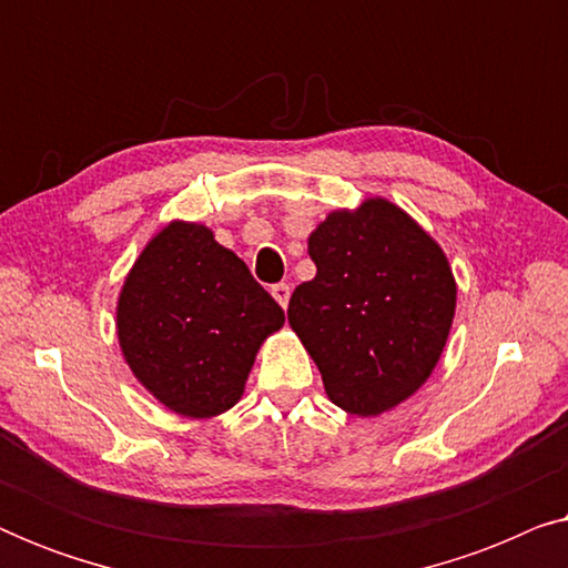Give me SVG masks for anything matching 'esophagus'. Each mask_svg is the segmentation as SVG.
<instances>
[{"instance_id":"esophagus-1","label":"esophagus","mask_w":568,"mask_h":568,"mask_svg":"<svg viewBox=\"0 0 568 568\" xmlns=\"http://www.w3.org/2000/svg\"><path fill=\"white\" fill-rule=\"evenodd\" d=\"M271 294H274V300L286 310V305H290V294H292L290 284H274L271 286Z\"/></svg>"}]
</instances>
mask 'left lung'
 Instances as JSON below:
<instances>
[{
    "label": "left lung",
    "mask_w": 568,
    "mask_h": 568,
    "mask_svg": "<svg viewBox=\"0 0 568 568\" xmlns=\"http://www.w3.org/2000/svg\"><path fill=\"white\" fill-rule=\"evenodd\" d=\"M317 274L290 300L292 331L321 369L331 403L379 416L437 367L457 284L445 251L383 196L333 209L307 237Z\"/></svg>",
    "instance_id": "left-lung-1"
}]
</instances>
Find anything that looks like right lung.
<instances>
[{
  "mask_svg": "<svg viewBox=\"0 0 568 568\" xmlns=\"http://www.w3.org/2000/svg\"><path fill=\"white\" fill-rule=\"evenodd\" d=\"M284 310L206 224L173 220L139 253L115 305L129 369L162 406L214 418L243 398Z\"/></svg>",
  "mask_w": 568,
  "mask_h": 568,
  "instance_id": "right-lung-1",
  "label": "right lung"
}]
</instances>
